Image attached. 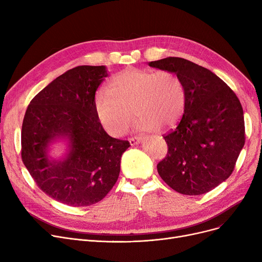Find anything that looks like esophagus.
<instances>
[{"mask_svg": "<svg viewBox=\"0 0 262 262\" xmlns=\"http://www.w3.org/2000/svg\"><path fill=\"white\" fill-rule=\"evenodd\" d=\"M142 142V137H135V138H130L129 139V143L132 146L134 145H137Z\"/></svg>", "mask_w": 262, "mask_h": 262, "instance_id": "obj_1", "label": "esophagus"}]
</instances>
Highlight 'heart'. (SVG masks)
<instances>
[{"label": "heart", "instance_id": "obj_1", "mask_svg": "<svg viewBox=\"0 0 262 262\" xmlns=\"http://www.w3.org/2000/svg\"><path fill=\"white\" fill-rule=\"evenodd\" d=\"M186 105L182 80L169 71L128 69L116 75L108 92L100 90L93 99L94 112L102 127L113 137L125 134L134 119L136 128L152 132L171 127L181 120Z\"/></svg>", "mask_w": 262, "mask_h": 262}]
</instances>
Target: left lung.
<instances>
[{
  "instance_id": "left-lung-1",
  "label": "left lung",
  "mask_w": 262,
  "mask_h": 262,
  "mask_svg": "<svg viewBox=\"0 0 262 262\" xmlns=\"http://www.w3.org/2000/svg\"><path fill=\"white\" fill-rule=\"evenodd\" d=\"M148 66L177 75L186 92L181 122L163 137L169 150L158 174L182 194L209 192L230 176L244 145L241 103L221 78L194 62L168 57Z\"/></svg>"
}]
</instances>
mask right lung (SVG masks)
I'll return each mask as SVG.
<instances>
[{"label": "right lung", "instance_id": "add662e5", "mask_svg": "<svg viewBox=\"0 0 262 262\" xmlns=\"http://www.w3.org/2000/svg\"><path fill=\"white\" fill-rule=\"evenodd\" d=\"M107 76L105 66L73 68L41 90L24 116V166L46 194L69 206L103 200L118 181L121 157L129 147L104 130L94 112L95 92ZM57 142L65 152L54 158Z\"/></svg>", "mask_w": 262, "mask_h": 262}]
</instances>
